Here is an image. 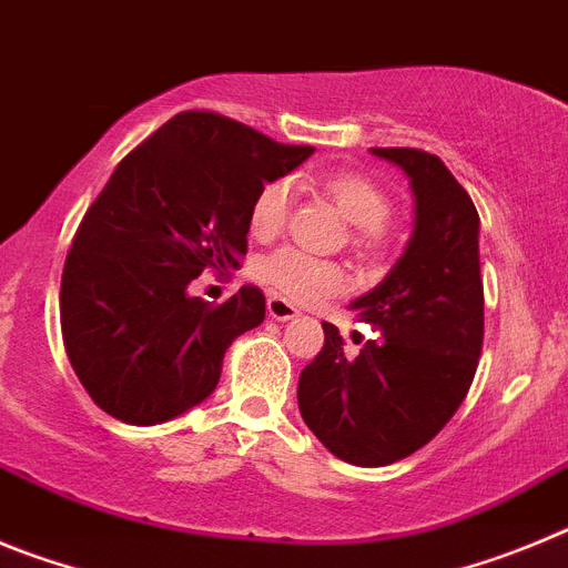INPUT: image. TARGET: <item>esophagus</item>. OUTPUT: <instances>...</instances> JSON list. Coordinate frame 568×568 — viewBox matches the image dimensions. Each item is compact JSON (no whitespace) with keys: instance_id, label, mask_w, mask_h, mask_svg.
<instances>
[{"instance_id":"34e87169","label":"esophagus","mask_w":568,"mask_h":568,"mask_svg":"<svg viewBox=\"0 0 568 568\" xmlns=\"http://www.w3.org/2000/svg\"><path fill=\"white\" fill-rule=\"evenodd\" d=\"M265 308H268V316L277 322H285V320H294V316H300V311L294 308V305L285 300V296H268V303H265Z\"/></svg>"}]
</instances>
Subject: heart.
Listing matches in <instances>:
<instances>
[{
	"label": "heart",
	"mask_w": 568,
	"mask_h": 568,
	"mask_svg": "<svg viewBox=\"0 0 568 568\" xmlns=\"http://www.w3.org/2000/svg\"><path fill=\"white\" fill-rule=\"evenodd\" d=\"M320 189L339 209L342 217L356 229V248L376 252L382 243V229L390 221V197L359 172H331L322 178ZM291 203H294L291 181L280 178V181L265 183L252 203V232L263 240L283 232ZM257 274L274 291L296 303H320L325 296L342 294L347 288V274L342 265L311 257L294 246H283L260 260Z\"/></svg>",
	"instance_id": "heart-1"
}]
</instances>
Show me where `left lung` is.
<instances>
[{
  "label": "left lung",
  "mask_w": 568,
  "mask_h": 568,
  "mask_svg": "<svg viewBox=\"0 0 568 568\" xmlns=\"http://www.w3.org/2000/svg\"><path fill=\"white\" fill-rule=\"evenodd\" d=\"M371 152L405 172L416 203L405 254L351 305L382 339L347 354L339 331L322 322L325 345L296 387L308 430L356 467H385L430 442L467 396L484 342L473 201L430 152Z\"/></svg>",
  "instance_id": "1"
}]
</instances>
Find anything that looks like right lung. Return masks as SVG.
<instances>
[{"instance_id":"add662e5","label":"right lung","mask_w":568,"mask_h":568,"mask_svg":"<svg viewBox=\"0 0 568 568\" xmlns=\"http://www.w3.org/2000/svg\"><path fill=\"white\" fill-rule=\"evenodd\" d=\"M314 146H285L217 112H178L115 166L61 274V334L95 405L138 427L212 396L226 347L257 328L265 296L189 294L203 268H237L252 203Z\"/></svg>"}]
</instances>
